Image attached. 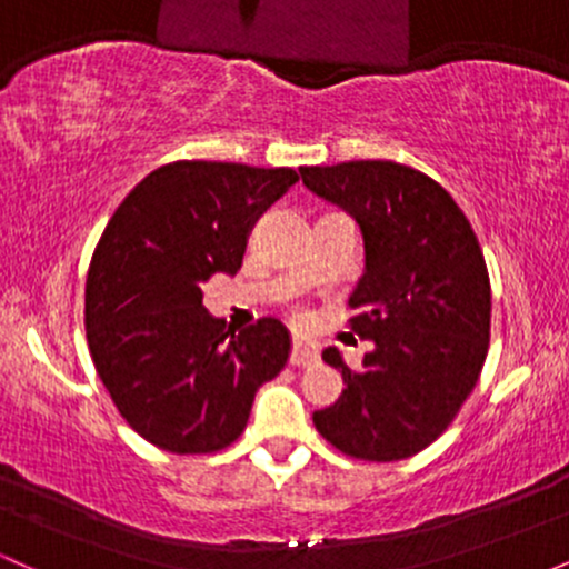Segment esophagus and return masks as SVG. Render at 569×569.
Returning <instances> with one entry per match:
<instances>
[{
  "label": "esophagus",
  "instance_id": "1",
  "mask_svg": "<svg viewBox=\"0 0 569 569\" xmlns=\"http://www.w3.org/2000/svg\"><path fill=\"white\" fill-rule=\"evenodd\" d=\"M318 361V345L310 342V339L293 337L291 345V363L293 367H310V363Z\"/></svg>",
  "mask_w": 569,
  "mask_h": 569
}]
</instances>
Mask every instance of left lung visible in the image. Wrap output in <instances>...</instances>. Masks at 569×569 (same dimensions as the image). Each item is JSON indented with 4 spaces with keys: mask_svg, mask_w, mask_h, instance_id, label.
Segmentation results:
<instances>
[{
    "mask_svg": "<svg viewBox=\"0 0 569 569\" xmlns=\"http://www.w3.org/2000/svg\"><path fill=\"white\" fill-rule=\"evenodd\" d=\"M299 173L361 227L363 276L348 299V329L375 345L361 371L337 348L323 350L345 390L312 422L339 452L403 460L449 428L485 367L492 310L485 253L452 194L415 168L352 160Z\"/></svg>",
    "mask_w": 569,
    "mask_h": 569,
    "instance_id": "left-lung-1",
    "label": "left lung"
}]
</instances>
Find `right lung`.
<instances>
[{
  "mask_svg": "<svg viewBox=\"0 0 569 569\" xmlns=\"http://www.w3.org/2000/svg\"><path fill=\"white\" fill-rule=\"evenodd\" d=\"M297 181L291 168L179 160L139 181L109 219L84 283V331L114 407L154 447H230L257 390L289 361L283 323L224 331L202 283L240 270L257 219Z\"/></svg>",
  "mask_w": 569,
  "mask_h": 569,
  "instance_id": "add662e5",
  "label": "right lung"
}]
</instances>
